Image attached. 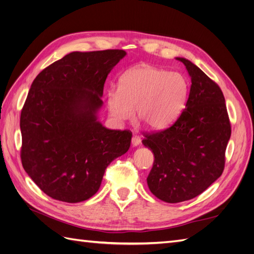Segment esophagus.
Instances as JSON below:
<instances>
[{
    "label": "esophagus",
    "mask_w": 254,
    "mask_h": 254,
    "mask_svg": "<svg viewBox=\"0 0 254 254\" xmlns=\"http://www.w3.org/2000/svg\"><path fill=\"white\" fill-rule=\"evenodd\" d=\"M131 143L133 146H139L141 144V137L139 135H133Z\"/></svg>",
    "instance_id": "34e87169"
}]
</instances>
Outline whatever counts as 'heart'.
I'll return each mask as SVG.
<instances>
[{
    "mask_svg": "<svg viewBox=\"0 0 254 254\" xmlns=\"http://www.w3.org/2000/svg\"><path fill=\"white\" fill-rule=\"evenodd\" d=\"M189 86L178 72L148 64L129 68L119 79V90L107 93V106L118 122L136 118L149 129L161 130L179 117L188 99Z\"/></svg>",
    "mask_w": 254,
    "mask_h": 254,
    "instance_id": "obj_1",
    "label": "heart"
}]
</instances>
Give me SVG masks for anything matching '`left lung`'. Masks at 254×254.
<instances>
[{
  "label": "left lung",
  "instance_id": "left-lung-1",
  "mask_svg": "<svg viewBox=\"0 0 254 254\" xmlns=\"http://www.w3.org/2000/svg\"><path fill=\"white\" fill-rule=\"evenodd\" d=\"M186 65L190 90L186 109L174 125L142 141L155 156L147 184L151 193L168 203L200 195L224 172L231 125L224 94L191 61Z\"/></svg>",
  "mask_w": 254,
  "mask_h": 254
}]
</instances>
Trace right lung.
<instances>
[{
	"mask_svg": "<svg viewBox=\"0 0 254 254\" xmlns=\"http://www.w3.org/2000/svg\"><path fill=\"white\" fill-rule=\"evenodd\" d=\"M123 50L73 52L45 67L21 111V161L43 193L68 203L98 190L107 166L126 153L132 133L98 121L107 76Z\"/></svg>",
	"mask_w": 254,
	"mask_h": 254,
	"instance_id": "add662e5",
	"label": "right lung"
}]
</instances>
